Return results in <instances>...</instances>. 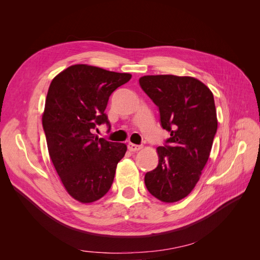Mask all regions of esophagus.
Instances as JSON below:
<instances>
[{"label":"esophagus","instance_id":"obj_1","mask_svg":"<svg viewBox=\"0 0 260 260\" xmlns=\"http://www.w3.org/2000/svg\"><path fill=\"white\" fill-rule=\"evenodd\" d=\"M141 148H142V146H141V145H137V144H133V143L128 144V149L130 152H137V151H140Z\"/></svg>","mask_w":260,"mask_h":260}]
</instances>
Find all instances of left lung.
I'll list each match as a JSON object with an SVG mask.
<instances>
[{
    "label": "left lung",
    "instance_id": "8db88e82",
    "mask_svg": "<svg viewBox=\"0 0 260 260\" xmlns=\"http://www.w3.org/2000/svg\"><path fill=\"white\" fill-rule=\"evenodd\" d=\"M139 83L170 133L157 147L158 165L146 172L144 182L156 199L178 202L191 193L208 160L218 125L214 95L192 77L144 76Z\"/></svg>",
    "mask_w": 260,
    "mask_h": 260
}]
</instances>
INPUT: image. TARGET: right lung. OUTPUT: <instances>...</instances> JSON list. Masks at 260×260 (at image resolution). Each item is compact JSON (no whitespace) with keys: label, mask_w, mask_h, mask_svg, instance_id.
<instances>
[{"label":"right lung","mask_w":260,"mask_h":260,"mask_svg":"<svg viewBox=\"0 0 260 260\" xmlns=\"http://www.w3.org/2000/svg\"><path fill=\"white\" fill-rule=\"evenodd\" d=\"M131 79L88 65H74L52 80L42 117L49 154L66 191L81 203L100 200L111 188L123 143L98 138V125L111 123L105 114L111 94Z\"/></svg>","instance_id":"add662e5"}]
</instances>
